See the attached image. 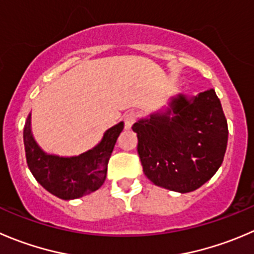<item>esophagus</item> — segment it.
Here are the masks:
<instances>
[{
    "label": "esophagus",
    "instance_id": "obj_1",
    "mask_svg": "<svg viewBox=\"0 0 254 254\" xmlns=\"http://www.w3.org/2000/svg\"><path fill=\"white\" fill-rule=\"evenodd\" d=\"M136 113L135 112H129L124 115V124H125V129H130L132 127L135 122H136Z\"/></svg>",
    "mask_w": 254,
    "mask_h": 254
}]
</instances>
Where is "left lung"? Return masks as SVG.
Listing matches in <instances>:
<instances>
[{"label":"left lung","instance_id":"8db88e82","mask_svg":"<svg viewBox=\"0 0 254 254\" xmlns=\"http://www.w3.org/2000/svg\"><path fill=\"white\" fill-rule=\"evenodd\" d=\"M132 130L147 179L180 193L206 184L227 149V120L213 89L172 97L167 108L139 119Z\"/></svg>","mask_w":254,"mask_h":254}]
</instances>
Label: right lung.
I'll return each instance as SVG.
<instances>
[{"label": "right lung", "instance_id": "right-lung-1", "mask_svg": "<svg viewBox=\"0 0 254 254\" xmlns=\"http://www.w3.org/2000/svg\"><path fill=\"white\" fill-rule=\"evenodd\" d=\"M124 123L114 125L103 135L102 140L78 156H59L48 154L34 140L31 129V114L23 129L26 159L34 179L62 200H75L94 192L107 179L108 162Z\"/></svg>", "mask_w": 254, "mask_h": 254}]
</instances>
